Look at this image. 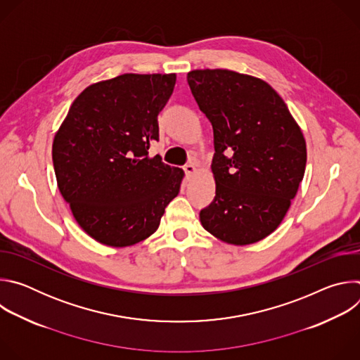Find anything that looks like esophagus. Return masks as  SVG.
Masks as SVG:
<instances>
[{
    "instance_id": "esophagus-1",
    "label": "esophagus",
    "mask_w": 360,
    "mask_h": 360,
    "mask_svg": "<svg viewBox=\"0 0 360 360\" xmlns=\"http://www.w3.org/2000/svg\"><path fill=\"white\" fill-rule=\"evenodd\" d=\"M184 171H185V175H186L188 178H191V176L196 172V168H195V165H193L192 162H189V164H186V165L184 167Z\"/></svg>"
}]
</instances>
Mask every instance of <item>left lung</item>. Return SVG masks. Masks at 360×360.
<instances>
[{
    "label": "left lung",
    "instance_id": "1",
    "mask_svg": "<svg viewBox=\"0 0 360 360\" xmlns=\"http://www.w3.org/2000/svg\"><path fill=\"white\" fill-rule=\"evenodd\" d=\"M188 84L214 129L215 198L200 224L232 245L255 243L285 218L303 179L306 142L265 81L229 70H195Z\"/></svg>",
    "mask_w": 360,
    "mask_h": 360
}]
</instances>
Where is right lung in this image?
Instances as JSON below:
<instances>
[{
  "label": "right lung",
  "mask_w": 360,
  "mask_h": 360,
  "mask_svg": "<svg viewBox=\"0 0 360 360\" xmlns=\"http://www.w3.org/2000/svg\"><path fill=\"white\" fill-rule=\"evenodd\" d=\"M175 74H124L85 88L56 134L58 189L78 225L108 246H129L160 226L184 171L149 157Z\"/></svg>",
  "instance_id": "obj_1"
}]
</instances>
